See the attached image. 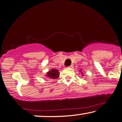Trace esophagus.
I'll return each instance as SVG.
<instances>
[{"instance_id": "1", "label": "esophagus", "mask_w": 122, "mask_h": 122, "mask_svg": "<svg viewBox=\"0 0 122 122\" xmlns=\"http://www.w3.org/2000/svg\"><path fill=\"white\" fill-rule=\"evenodd\" d=\"M73 64L71 65L70 66H69V68H73Z\"/></svg>"}]
</instances>
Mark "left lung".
Segmentation results:
<instances>
[{
    "label": "left lung",
    "mask_w": 122,
    "mask_h": 122,
    "mask_svg": "<svg viewBox=\"0 0 122 122\" xmlns=\"http://www.w3.org/2000/svg\"><path fill=\"white\" fill-rule=\"evenodd\" d=\"M82 75H83V74H82Z\"/></svg>",
    "instance_id": "obj_1"
}]
</instances>
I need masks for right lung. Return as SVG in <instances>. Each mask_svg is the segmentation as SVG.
<instances>
[{"mask_svg": "<svg viewBox=\"0 0 122 122\" xmlns=\"http://www.w3.org/2000/svg\"><path fill=\"white\" fill-rule=\"evenodd\" d=\"M59 76V71L55 69H52L51 71L47 72V77L50 79H55L58 78Z\"/></svg>", "mask_w": 122, "mask_h": 122, "instance_id": "right-lung-1", "label": "right lung"}]
</instances>
